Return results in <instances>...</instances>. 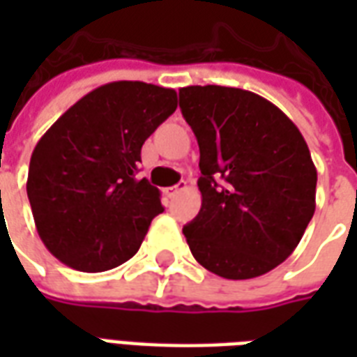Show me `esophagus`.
I'll list each match as a JSON object with an SVG mask.
<instances>
[{
  "label": "esophagus",
  "mask_w": 357,
  "mask_h": 357,
  "mask_svg": "<svg viewBox=\"0 0 357 357\" xmlns=\"http://www.w3.org/2000/svg\"><path fill=\"white\" fill-rule=\"evenodd\" d=\"M187 189V183L185 181H181V183H178V185H174V187H168V189H166V195H168V197H178L179 193H181V191H185Z\"/></svg>",
  "instance_id": "1"
}]
</instances>
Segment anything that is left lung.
Here are the masks:
<instances>
[{
	"instance_id": "left-lung-1",
	"label": "left lung",
	"mask_w": 357,
	"mask_h": 357,
	"mask_svg": "<svg viewBox=\"0 0 357 357\" xmlns=\"http://www.w3.org/2000/svg\"><path fill=\"white\" fill-rule=\"evenodd\" d=\"M201 151L202 204L183 227L195 260L224 279H252L284 262L315 212L317 172L283 110L224 86L179 89Z\"/></svg>"
}]
</instances>
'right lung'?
<instances>
[{
    "mask_svg": "<svg viewBox=\"0 0 357 357\" xmlns=\"http://www.w3.org/2000/svg\"><path fill=\"white\" fill-rule=\"evenodd\" d=\"M178 109L170 88L110 82L74 102L38 141L26 193L43 245L68 268L128 262L164 206L137 178L141 147Z\"/></svg>",
    "mask_w": 357,
    "mask_h": 357,
    "instance_id": "obj_1",
    "label": "right lung"
}]
</instances>
